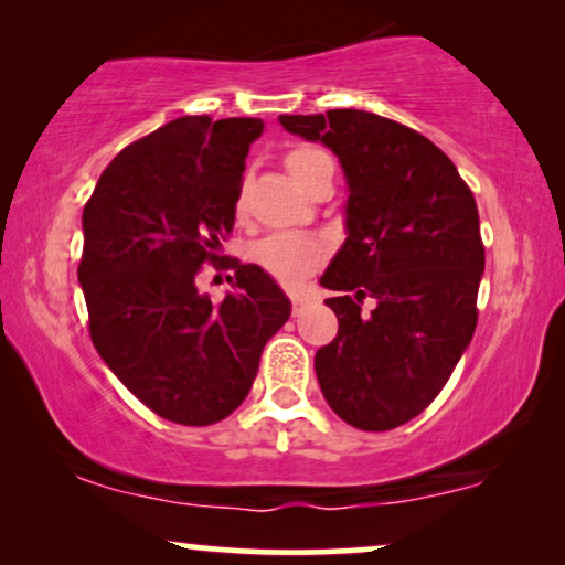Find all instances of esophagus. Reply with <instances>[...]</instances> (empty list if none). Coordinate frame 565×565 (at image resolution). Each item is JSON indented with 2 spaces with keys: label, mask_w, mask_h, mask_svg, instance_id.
I'll return each mask as SVG.
<instances>
[{
  "label": "esophagus",
  "mask_w": 565,
  "mask_h": 565,
  "mask_svg": "<svg viewBox=\"0 0 565 565\" xmlns=\"http://www.w3.org/2000/svg\"><path fill=\"white\" fill-rule=\"evenodd\" d=\"M306 303H308V296H300V292H296V296H292V313H300L306 308Z\"/></svg>",
  "instance_id": "esophagus-1"
}]
</instances>
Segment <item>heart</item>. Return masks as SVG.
<instances>
[{
  "instance_id": "b5f03b06",
  "label": "heart",
  "mask_w": 565,
  "mask_h": 565,
  "mask_svg": "<svg viewBox=\"0 0 565 565\" xmlns=\"http://www.w3.org/2000/svg\"><path fill=\"white\" fill-rule=\"evenodd\" d=\"M321 159H327V153L316 149H292L288 157H285V167H288L292 180L300 184ZM242 203L244 200L238 198V207H242ZM252 257L259 267H265L269 275H275L277 280L292 282L300 280V277L308 273H313V269L323 262V257H327V249H323L321 242H316L313 236L282 231V234H273L254 244Z\"/></svg>"
}]
</instances>
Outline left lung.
<instances>
[{
    "label": "left lung",
    "mask_w": 565,
    "mask_h": 565,
    "mask_svg": "<svg viewBox=\"0 0 565 565\" xmlns=\"http://www.w3.org/2000/svg\"><path fill=\"white\" fill-rule=\"evenodd\" d=\"M280 126L334 151L347 180V238L319 280L342 290L327 300L334 342L313 360L321 393L352 427H401L473 339L486 265L473 192L429 138L381 115H280Z\"/></svg>",
    "instance_id": "left-lung-1"
}]
</instances>
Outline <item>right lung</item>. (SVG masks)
<instances>
[{
    "label": "right lung",
    "instance_id": "obj_1",
    "mask_svg": "<svg viewBox=\"0 0 565 565\" xmlns=\"http://www.w3.org/2000/svg\"><path fill=\"white\" fill-rule=\"evenodd\" d=\"M259 118L184 115L110 161L84 205L79 285L95 350L134 396L184 427L236 412L290 300L257 265H234L213 303L195 285L234 228Z\"/></svg>",
    "mask_w": 565,
    "mask_h": 565
}]
</instances>
